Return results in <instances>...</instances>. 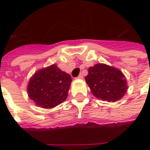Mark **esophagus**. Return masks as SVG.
<instances>
[{"label": "esophagus", "instance_id": "34e87169", "mask_svg": "<svg viewBox=\"0 0 150 150\" xmlns=\"http://www.w3.org/2000/svg\"><path fill=\"white\" fill-rule=\"evenodd\" d=\"M77 78H78V79H83V75H82L81 74H80V75H79V76H78V77H77Z\"/></svg>", "mask_w": 150, "mask_h": 150}]
</instances>
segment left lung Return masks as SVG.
Instances as JSON below:
<instances>
[{
	"instance_id": "1",
	"label": "left lung",
	"mask_w": 150,
	"mask_h": 150,
	"mask_svg": "<svg viewBox=\"0 0 150 150\" xmlns=\"http://www.w3.org/2000/svg\"><path fill=\"white\" fill-rule=\"evenodd\" d=\"M85 79L91 93L96 97L108 102L119 100L128 88L122 72L102 63L88 69V75Z\"/></svg>"
}]
</instances>
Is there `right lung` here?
Masks as SVG:
<instances>
[{
	"instance_id": "right-lung-1",
	"label": "right lung",
	"mask_w": 150,
	"mask_h": 150,
	"mask_svg": "<svg viewBox=\"0 0 150 150\" xmlns=\"http://www.w3.org/2000/svg\"><path fill=\"white\" fill-rule=\"evenodd\" d=\"M72 79L54 64L36 72L30 79L27 91L38 106L52 108L67 97Z\"/></svg>"
}]
</instances>
